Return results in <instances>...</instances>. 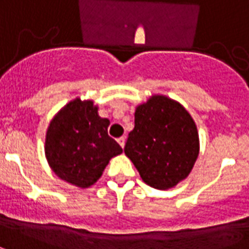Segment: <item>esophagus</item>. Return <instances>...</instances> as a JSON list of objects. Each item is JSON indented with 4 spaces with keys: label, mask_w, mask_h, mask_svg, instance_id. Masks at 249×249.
<instances>
[{
    "label": "esophagus",
    "mask_w": 249,
    "mask_h": 249,
    "mask_svg": "<svg viewBox=\"0 0 249 249\" xmlns=\"http://www.w3.org/2000/svg\"><path fill=\"white\" fill-rule=\"evenodd\" d=\"M124 142H126V139L123 138V136H122V138H119V139H118V144H119V145H121V146H122V148H123V146H124Z\"/></svg>",
    "instance_id": "obj_1"
}]
</instances>
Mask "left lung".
I'll use <instances>...</instances> for the list:
<instances>
[{
	"label": "left lung",
	"instance_id": "8db88e82",
	"mask_svg": "<svg viewBox=\"0 0 249 249\" xmlns=\"http://www.w3.org/2000/svg\"><path fill=\"white\" fill-rule=\"evenodd\" d=\"M198 149L196 123L178 101L153 94L138 105L124 153L148 186L157 190L177 186L191 173Z\"/></svg>",
	"mask_w": 249,
	"mask_h": 249
}]
</instances>
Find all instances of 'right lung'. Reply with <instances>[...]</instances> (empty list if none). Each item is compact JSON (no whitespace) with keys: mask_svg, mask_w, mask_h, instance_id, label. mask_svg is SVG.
Segmentation results:
<instances>
[{"mask_svg":"<svg viewBox=\"0 0 249 249\" xmlns=\"http://www.w3.org/2000/svg\"><path fill=\"white\" fill-rule=\"evenodd\" d=\"M92 100L66 104L49 123L45 157L57 177L80 188L97 182L122 148L107 135L109 119L101 118Z\"/></svg>","mask_w":249,"mask_h":249,"instance_id":"right-lung-1","label":"right lung"}]
</instances>
